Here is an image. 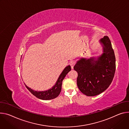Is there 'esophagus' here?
Here are the masks:
<instances>
[{
    "instance_id": "obj_1",
    "label": "esophagus",
    "mask_w": 129,
    "mask_h": 129,
    "mask_svg": "<svg viewBox=\"0 0 129 129\" xmlns=\"http://www.w3.org/2000/svg\"><path fill=\"white\" fill-rule=\"evenodd\" d=\"M70 66L71 67V68L72 69H73V67H74V66L75 65V61H74V60H72V61H71L70 62Z\"/></svg>"
}]
</instances>
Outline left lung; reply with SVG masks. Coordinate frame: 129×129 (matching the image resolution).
<instances>
[{"label":"left lung","instance_id":"8db88e82","mask_svg":"<svg viewBox=\"0 0 129 129\" xmlns=\"http://www.w3.org/2000/svg\"><path fill=\"white\" fill-rule=\"evenodd\" d=\"M103 53L97 58H81L74 67L78 73L77 84L79 90L88 96L97 95L111 84L115 74V56L109 38L99 40Z\"/></svg>","mask_w":129,"mask_h":129}]
</instances>
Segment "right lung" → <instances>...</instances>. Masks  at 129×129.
Here are the masks:
<instances>
[{"mask_svg": "<svg viewBox=\"0 0 129 129\" xmlns=\"http://www.w3.org/2000/svg\"><path fill=\"white\" fill-rule=\"evenodd\" d=\"M71 68L70 65L66 67L63 70L60 76H59L55 84L52 88L47 91H36L32 90L30 88H28L25 83L24 84L26 88L28 89V90L38 98L42 100L53 99L54 98H55L59 95L61 90L62 80H63L65 76L68 73L69 71H71Z\"/></svg>", "mask_w": 129, "mask_h": 129, "instance_id": "add662e5", "label": "right lung"}]
</instances>
